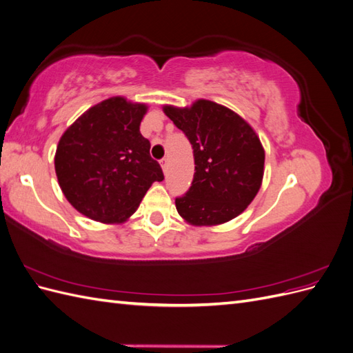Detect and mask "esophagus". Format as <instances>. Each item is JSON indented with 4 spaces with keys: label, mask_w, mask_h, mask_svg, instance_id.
I'll list each match as a JSON object with an SVG mask.
<instances>
[{
    "label": "esophagus",
    "mask_w": 353,
    "mask_h": 353,
    "mask_svg": "<svg viewBox=\"0 0 353 353\" xmlns=\"http://www.w3.org/2000/svg\"><path fill=\"white\" fill-rule=\"evenodd\" d=\"M160 166H162V169L166 172V170H168V157H163L162 160H160Z\"/></svg>",
    "instance_id": "esophagus-1"
}]
</instances>
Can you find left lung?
<instances>
[{"label": "left lung", "instance_id": "left-lung-1", "mask_svg": "<svg viewBox=\"0 0 353 353\" xmlns=\"http://www.w3.org/2000/svg\"><path fill=\"white\" fill-rule=\"evenodd\" d=\"M194 153V178L176 210L188 223L210 227L245 210L262 184L265 152L253 128L236 112L209 100L191 108L165 105Z\"/></svg>", "mask_w": 353, "mask_h": 353}]
</instances>
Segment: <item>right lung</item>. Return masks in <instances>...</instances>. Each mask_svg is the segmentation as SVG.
Instances as JSON below:
<instances>
[{
	"mask_svg": "<svg viewBox=\"0 0 353 353\" xmlns=\"http://www.w3.org/2000/svg\"><path fill=\"white\" fill-rule=\"evenodd\" d=\"M143 103L112 97L92 105L61 135L54 168L59 185L82 215L122 223L140 206L162 168L140 132Z\"/></svg>",
	"mask_w": 353,
	"mask_h": 353,
	"instance_id": "right-lung-1",
	"label": "right lung"
}]
</instances>
